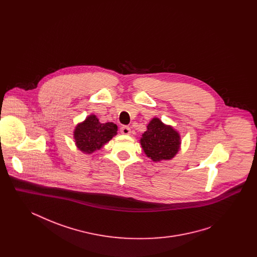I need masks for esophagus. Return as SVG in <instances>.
<instances>
[{
	"mask_svg": "<svg viewBox=\"0 0 257 257\" xmlns=\"http://www.w3.org/2000/svg\"><path fill=\"white\" fill-rule=\"evenodd\" d=\"M120 132H121V134L123 135H130V133H131V129H130V127H128V126H122V127L120 128Z\"/></svg>",
	"mask_w": 257,
	"mask_h": 257,
	"instance_id": "34e87169",
	"label": "esophagus"
}]
</instances>
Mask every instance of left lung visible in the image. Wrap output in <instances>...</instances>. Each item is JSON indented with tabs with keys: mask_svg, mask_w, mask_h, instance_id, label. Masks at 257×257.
Here are the masks:
<instances>
[{
	"mask_svg": "<svg viewBox=\"0 0 257 257\" xmlns=\"http://www.w3.org/2000/svg\"><path fill=\"white\" fill-rule=\"evenodd\" d=\"M140 143L148 158L160 162L172 159L177 154L181 139L179 133L171 126L154 117L148 123L147 130L143 134Z\"/></svg>",
	"mask_w": 257,
	"mask_h": 257,
	"instance_id": "1",
	"label": "left lung"
}]
</instances>
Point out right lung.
Instances as JSON below:
<instances>
[{"label":"right lung","instance_id":"add662e5","mask_svg":"<svg viewBox=\"0 0 257 257\" xmlns=\"http://www.w3.org/2000/svg\"><path fill=\"white\" fill-rule=\"evenodd\" d=\"M116 132L117 126L114 123H101L95 114H90L75 127V145L82 152L91 154L110 142Z\"/></svg>","mask_w":257,"mask_h":257}]
</instances>
